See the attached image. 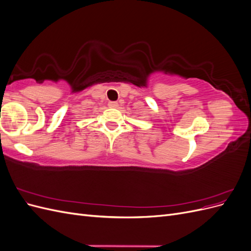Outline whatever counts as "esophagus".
I'll list each match as a JSON object with an SVG mask.
<instances>
[{"label": "esophagus", "instance_id": "1", "mask_svg": "<svg viewBox=\"0 0 251 251\" xmlns=\"http://www.w3.org/2000/svg\"><path fill=\"white\" fill-rule=\"evenodd\" d=\"M108 105H109V108L116 109V108L118 107V102H116V101H110V102L108 103Z\"/></svg>", "mask_w": 251, "mask_h": 251}]
</instances>
